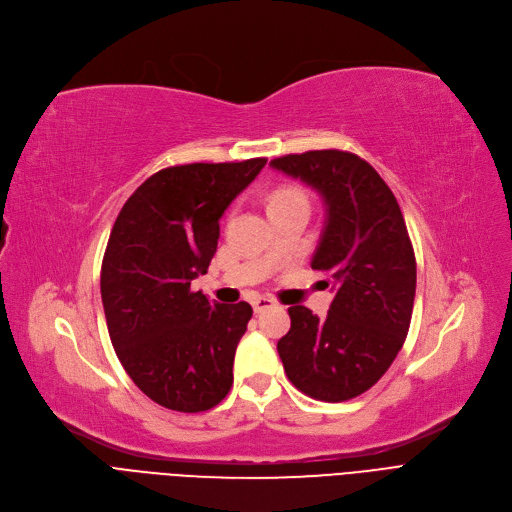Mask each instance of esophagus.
I'll list each match as a JSON object with an SVG mask.
<instances>
[{"mask_svg":"<svg viewBox=\"0 0 512 512\" xmlns=\"http://www.w3.org/2000/svg\"><path fill=\"white\" fill-rule=\"evenodd\" d=\"M273 306H277V302H275L273 297H256L254 302H252V308H254L256 314H260V312H264L268 308H273Z\"/></svg>","mask_w":512,"mask_h":512,"instance_id":"obj_1","label":"esophagus"}]
</instances>
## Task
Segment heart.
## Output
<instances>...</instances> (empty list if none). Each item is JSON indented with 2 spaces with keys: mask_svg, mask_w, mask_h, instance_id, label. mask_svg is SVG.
I'll return each mask as SVG.
<instances>
[{
  "mask_svg": "<svg viewBox=\"0 0 512 512\" xmlns=\"http://www.w3.org/2000/svg\"><path fill=\"white\" fill-rule=\"evenodd\" d=\"M299 200H304L302 192H297L295 188H279V190L273 192V196H270L268 206L277 208V206H283V204H289V202H299Z\"/></svg>",
  "mask_w": 512,
  "mask_h": 512,
  "instance_id": "obj_1",
  "label": "heart"
}]
</instances>
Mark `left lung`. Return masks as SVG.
<instances>
[{
  "label": "left lung",
  "instance_id": "left-lung-1",
  "mask_svg": "<svg viewBox=\"0 0 512 512\" xmlns=\"http://www.w3.org/2000/svg\"><path fill=\"white\" fill-rule=\"evenodd\" d=\"M270 167L316 190L326 221L312 258L335 279L326 318L291 306L277 351L291 384L312 399L349 401L395 362L411 324L415 254L399 202L376 169L345 150H308Z\"/></svg>",
  "mask_w": 512,
  "mask_h": 512
}]
</instances>
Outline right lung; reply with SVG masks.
I'll use <instances>...</instances> for the list:
<instances>
[{"instance_id": "obj_1", "label": "right lung", "mask_w": 512, "mask_h": 512, "mask_svg": "<svg viewBox=\"0 0 512 512\" xmlns=\"http://www.w3.org/2000/svg\"><path fill=\"white\" fill-rule=\"evenodd\" d=\"M266 159L190 163L150 175L119 210L101 266L113 349L142 393L198 413L233 384V357L252 306L192 291L217 252L219 219Z\"/></svg>"}]
</instances>
